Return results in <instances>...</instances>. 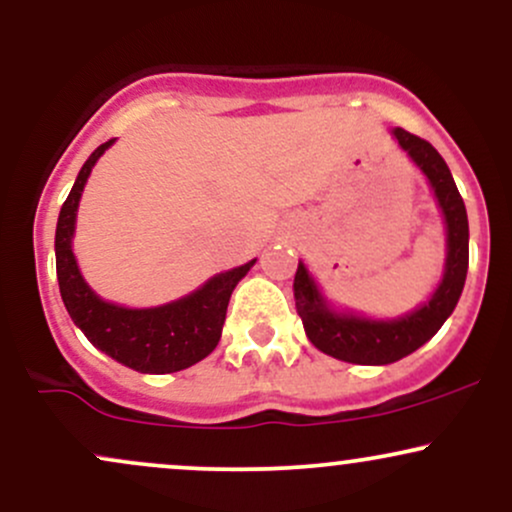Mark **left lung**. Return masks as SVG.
Instances as JSON below:
<instances>
[{"instance_id":"obj_1","label":"left lung","mask_w":512,"mask_h":512,"mask_svg":"<svg viewBox=\"0 0 512 512\" xmlns=\"http://www.w3.org/2000/svg\"><path fill=\"white\" fill-rule=\"evenodd\" d=\"M399 146L411 156L436 192L445 223H448V260H445V276L424 308L411 315L390 322H375L356 315H337L325 305V298L317 291L308 269L298 264L293 279V296L296 310L301 315L305 334L322 354L339 358L346 363L361 366H385L399 358L409 356L436 334L443 322L455 310L460 293L467 279L469 264V223L467 209L452 180L448 163L433 149L426 139L416 137L407 129L397 127L392 132Z\"/></svg>"}]
</instances>
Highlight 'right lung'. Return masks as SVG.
Listing matches in <instances>:
<instances>
[{"label": "right lung", "mask_w": 512, "mask_h": 512, "mask_svg": "<svg viewBox=\"0 0 512 512\" xmlns=\"http://www.w3.org/2000/svg\"><path fill=\"white\" fill-rule=\"evenodd\" d=\"M113 142L115 139H108L88 156L57 219L55 257L62 301L88 342L115 358L117 363L139 373H175V370L195 366L216 349L231 293L238 281L250 272L255 260L214 276L199 291L161 308L129 310L101 301L81 279L72 252V236L76 207H79L88 173Z\"/></svg>", "instance_id": "right-lung-1"}]
</instances>
